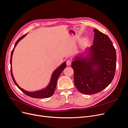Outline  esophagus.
I'll return each mask as SVG.
<instances>
[{"label":"esophagus","mask_w":128,"mask_h":128,"mask_svg":"<svg viewBox=\"0 0 128 128\" xmlns=\"http://www.w3.org/2000/svg\"><path fill=\"white\" fill-rule=\"evenodd\" d=\"M71 63H72V61L70 60H66V65L68 66H70L71 64Z\"/></svg>","instance_id":"1"}]
</instances>
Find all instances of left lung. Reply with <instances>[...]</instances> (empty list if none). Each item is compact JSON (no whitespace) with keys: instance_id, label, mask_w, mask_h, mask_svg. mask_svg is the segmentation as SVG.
Masks as SVG:
<instances>
[{"instance_id":"8db88e82","label":"left lung","mask_w":128,"mask_h":128,"mask_svg":"<svg viewBox=\"0 0 128 128\" xmlns=\"http://www.w3.org/2000/svg\"><path fill=\"white\" fill-rule=\"evenodd\" d=\"M93 44L86 56L79 55L72 63L74 84L80 92L91 95L101 92L112 82L116 68V52L109 38L94 30Z\"/></svg>"}]
</instances>
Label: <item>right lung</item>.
<instances>
[{
	"mask_svg": "<svg viewBox=\"0 0 128 128\" xmlns=\"http://www.w3.org/2000/svg\"><path fill=\"white\" fill-rule=\"evenodd\" d=\"M26 35V34H24L23 36H22L21 37H20L19 38V39L17 41H16V42L15 43L14 48H13L12 51V54H11V58H10L11 69H10V71H11V75H12V78L14 80V84H16V85L17 86L22 92L24 93L27 96H30V97H32V98H44L50 97L52 96L53 95V94L55 92V88H56V86L58 79L59 76L61 74V73H62V72L66 68V63L64 62L62 64H61L56 70H55L54 71V72L52 75L50 82L49 84L48 85V86L46 88H44V89H43V90H40L36 91V92H27V91L23 90L22 88H21V87H20L18 85V84H16V81L14 79V77L13 76L12 72V54H13V52H14V48L16 46V44H18V43L22 39V38H23Z\"/></svg>",
	"mask_w": 128,
	"mask_h": 128,
	"instance_id": "right-lung-1",
	"label": "right lung"
}]
</instances>
